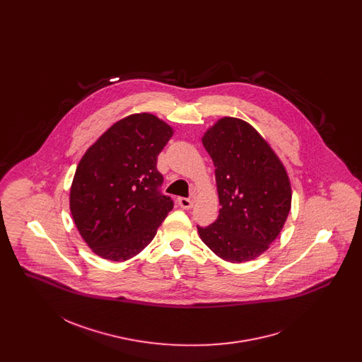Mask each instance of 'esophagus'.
Instances as JSON below:
<instances>
[{
  "instance_id": "1",
  "label": "esophagus",
  "mask_w": 362,
  "mask_h": 362,
  "mask_svg": "<svg viewBox=\"0 0 362 362\" xmlns=\"http://www.w3.org/2000/svg\"><path fill=\"white\" fill-rule=\"evenodd\" d=\"M177 204L180 205V207H183V209H191L192 205H194L192 199H189V198H183V197L177 198Z\"/></svg>"
}]
</instances>
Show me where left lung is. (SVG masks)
Wrapping results in <instances>:
<instances>
[{
	"mask_svg": "<svg viewBox=\"0 0 362 362\" xmlns=\"http://www.w3.org/2000/svg\"><path fill=\"white\" fill-rule=\"evenodd\" d=\"M202 144L216 167L220 214L198 226L207 247L230 263L258 258L282 230L292 206L288 173L269 142L248 123L224 117Z\"/></svg>",
	"mask_w": 362,
	"mask_h": 362,
	"instance_id": "obj_1",
	"label": "left lung"
}]
</instances>
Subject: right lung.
Returning <instances> with one entry per match:
<instances>
[{
  "mask_svg": "<svg viewBox=\"0 0 362 362\" xmlns=\"http://www.w3.org/2000/svg\"><path fill=\"white\" fill-rule=\"evenodd\" d=\"M173 129L149 112L115 122L81 157L70 187L73 221L100 258L123 262L153 240L173 210L157 156Z\"/></svg>",
  "mask_w": 362,
  "mask_h": 362,
  "instance_id": "1",
  "label": "right lung"
}]
</instances>
